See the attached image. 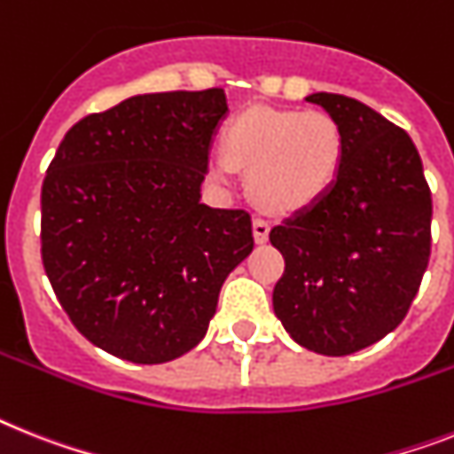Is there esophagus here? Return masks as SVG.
Instances as JSON below:
<instances>
[{
    "label": "esophagus",
    "instance_id": "34e87169",
    "mask_svg": "<svg viewBox=\"0 0 454 454\" xmlns=\"http://www.w3.org/2000/svg\"><path fill=\"white\" fill-rule=\"evenodd\" d=\"M270 238V223L265 219H261V216H256L254 219V239H256L258 245H265Z\"/></svg>",
    "mask_w": 454,
    "mask_h": 454
}]
</instances>
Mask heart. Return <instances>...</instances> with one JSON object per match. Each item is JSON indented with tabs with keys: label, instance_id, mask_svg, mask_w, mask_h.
Returning <instances> with one entry per match:
<instances>
[{
	"label": "heart",
	"instance_id": "1",
	"mask_svg": "<svg viewBox=\"0 0 454 454\" xmlns=\"http://www.w3.org/2000/svg\"><path fill=\"white\" fill-rule=\"evenodd\" d=\"M346 138L323 110L249 108L223 131V154L209 159L216 180L249 170L251 196L270 212L293 215L330 193L344 168Z\"/></svg>",
	"mask_w": 454,
	"mask_h": 454
}]
</instances>
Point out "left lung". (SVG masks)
<instances>
[{
	"label": "left lung",
	"instance_id": "left-lung-1",
	"mask_svg": "<svg viewBox=\"0 0 454 454\" xmlns=\"http://www.w3.org/2000/svg\"><path fill=\"white\" fill-rule=\"evenodd\" d=\"M307 101L339 121L344 168L321 203L270 231L286 261L272 307L300 346L350 356L409 311L432 249V193L403 129L341 94Z\"/></svg>",
	"mask_w": 454,
	"mask_h": 454
}]
</instances>
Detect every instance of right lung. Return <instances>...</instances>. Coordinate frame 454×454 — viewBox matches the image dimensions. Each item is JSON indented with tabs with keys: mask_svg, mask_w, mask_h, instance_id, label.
I'll list each match as a JSON object with an SVG mask.
<instances>
[{
	"mask_svg": "<svg viewBox=\"0 0 454 454\" xmlns=\"http://www.w3.org/2000/svg\"><path fill=\"white\" fill-rule=\"evenodd\" d=\"M223 90L138 94L68 129L41 189V258L78 333L161 364L205 337L254 249L245 209L200 203Z\"/></svg>",
	"mask_w": 454,
	"mask_h": 454,
	"instance_id": "right-lung-1",
	"label": "right lung"
}]
</instances>
